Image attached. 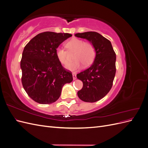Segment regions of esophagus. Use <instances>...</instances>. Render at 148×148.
<instances>
[{
	"label": "esophagus",
	"instance_id": "obj_1",
	"mask_svg": "<svg viewBox=\"0 0 148 148\" xmlns=\"http://www.w3.org/2000/svg\"><path fill=\"white\" fill-rule=\"evenodd\" d=\"M72 75H73V79H77V75H76V73H73L72 74Z\"/></svg>",
	"mask_w": 148,
	"mask_h": 148
}]
</instances>
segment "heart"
Instances as JSON below:
<instances>
[{
	"instance_id": "heart-1",
	"label": "heart",
	"mask_w": 148,
	"mask_h": 148,
	"mask_svg": "<svg viewBox=\"0 0 148 148\" xmlns=\"http://www.w3.org/2000/svg\"><path fill=\"white\" fill-rule=\"evenodd\" d=\"M65 47L70 52H75L73 55L75 60L66 66V68L70 71L79 70L82 67V64L84 66L90 65L95 60L96 49L90 42H84L82 39L74 38L65 44ZM56 55L62 64L65 65L68 63V52L65 49L57 47Z\"/></svg>"
}]
</instances>
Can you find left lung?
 I'll use <instances>...</instances> for the list:
<instances>
[{"instance_id":"8db88e82","label":"left lung","mask_w":148,"mask_h":148,"mask_svg":"<svg viewBox=\"0 0 148 148\" xmlns=\"http://www.w3.org/2000/svg\"><path fill=\"white\" fill-rule=\"evenodd\" d=\"M76 37L86 39L96 49V55L92 65L77 74L83 86L78 91L81 100L87 102L99 101L109 92L116 72V55L109 40L94 31L75 34Z\"/></svg>"}]
</instances>
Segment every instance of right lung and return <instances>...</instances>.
Instances as JSON below:
<instances>
[{"label": "right lung", "mask_w": 148, "mask_h": 148, "mask_svg": "<svg viewBox=\"0 0 148 148\" xmlns=\"http://www.w3.org/2000/svg\"><path fill=\"white\" fill-rule=\"evenodd\" d=\"M71 36L46 31L36 36L25 46L20 63L21 83L35 102L42 104L56 102L64 85L73 81L72 73L63 67L56 55V49Z\"/></svg>", "instance_id": "add662e5"}]
</instances>
